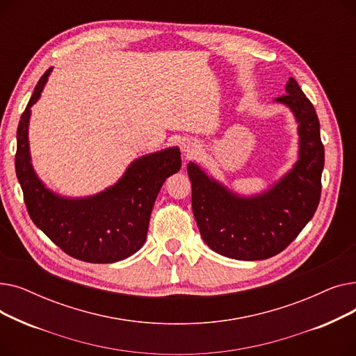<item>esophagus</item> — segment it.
I'll return each instance as SVG.
<instances>
[{
	"label": "esophagus",
	"mask_w": 356,
	"mask_h": 356,
	"mask_svg": "<svg viewBox=\"0 0 356 356\" xmlns=\"http://www.w3.org/2000/svg\"><path fill=\"white\" fill-rule=\"evenodd\" d=\"M184 152H186V154H188V157L189 156H195V153H196V147L195 145H192L191 143H188V144H184Z\"/></svg>",
	"instance_id": "34e87169"
}]
</instances>
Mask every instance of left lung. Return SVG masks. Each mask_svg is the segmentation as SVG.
<instances>
[{
  "label": "left lung",
  "instance_id": "1",
  "mask_svg": "<svg viewBox=\"0 0 356 356\" xmlns=\"http://www.w3.org/2000/svg\"><path fill=\"white\" fill-rule=\"evenodd\" d=\"M275 98L291 108L298 122L300 159L293 170L257 197H238L188 164L192 209L200 235L215 252L235 259H266L286 250L313 218L322 193L325 147L313 104L294 78Z\"/></svg>",
  "mask_w": 356,
  "mask_h": 356
}]
</instances>
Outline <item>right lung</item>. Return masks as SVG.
<instances>
[{
  "label": "right lung",
  "instance_id": "right-lung-1",
  "mask_svg": "<svg viewBox=\"0 0 356 356\" xmlns=\"http://www.w3.org/2000/svg\"><path fill=\"white\" fill-rule=\"evenodd\" d=\"M51 67L37 82L17 128L15 173L34 225L67 255L106 264L137 252L145 242L148 222L164 180L181 167L179 148L144 156L105 192L86 199L53 195L35 176L29 153L30 108L40 98Z\"/></svg>",
  "mask_w": 356,
  "mask_h": 356
}]
</instances>
